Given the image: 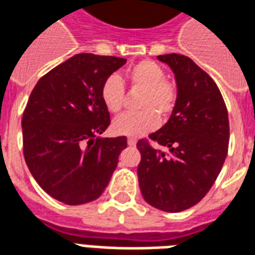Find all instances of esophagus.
Listing matches in <instances>:
<instances>
[{"instance_id":"obj_1","label":"esophagus","mask_w":255,"mask_h":255,"mask_svg":"<svg viewBox=\"0 0 255 255\" xmlns=\"http://www.w3.org/2000/svg\"><path fill=\"white\" fill-rule=\"evenodd\" d=\"M135 143H137V139H135V138H128V145L135 146Z\"/></svg>"}]
</instances>
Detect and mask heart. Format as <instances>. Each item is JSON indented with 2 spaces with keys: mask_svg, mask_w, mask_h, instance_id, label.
Instances as JSON below:
<instances>
[{
  "mask_svg": "<svg viewBox=\"0 0 255 255\" xmlns=\"http://www.w3.org/2000/svg\"><path fill=\"white\" fill-rule=\"evenodd\" d=\"M126 78L131 88L142 90L138 101V109L141 112L116 118L112 129L118 135L139 137L158 128V115L162 120L170 116L177 102V89L166 80L165 70L149 60L131 66L126 73ZM101 100L110 113L121 112L125 102V88L120 77L113 74L104 81Z\"/></svg>",
  "mask_w": 255,
  "mask_h": 255,
  "instance_id": "obj_1",
  "label": "heart"
}]
</instances>
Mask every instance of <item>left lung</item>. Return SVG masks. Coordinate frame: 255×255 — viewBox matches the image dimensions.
<instances>
[{"mask_svg":"<svg viewBox=\"0 0 255 255\" xmlns=\"http://www.w3.org/2000/svg\"><path fill=\"white\" fill-rule=\"evenodd\" d=\"M157 58L174 73L177 102L169 121L149 135L169 153L138 141V183L153 208L178 213L198 203L220 174L230 135L228 109L216 82L189 57Z\"/></svg>","mask_w":255,"mask_h":255,"instance_id":"8db88e82","label":"left lung"}]
</instances>
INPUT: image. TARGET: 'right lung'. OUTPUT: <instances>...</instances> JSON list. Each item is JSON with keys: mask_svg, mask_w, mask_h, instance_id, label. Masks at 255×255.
<instances>
[{"mask_svg": "<svg viewBox=\"0 0 255 255\" xmlns=\"http://www.w3.org/2000/svg\"><path fill=\"white\" fill-rule=\"evenodd\" d=\"M125 64L120 57L76 54L45 74L29 97L23 157L37 183L60 202L98 198L128 146L126 137H98L110 125L101 86Z\"/></svg>", "mask_w": 255, "mask_h": 255, "instance_id": "right-lung-1", "label": "right lung"}]
</instances>
